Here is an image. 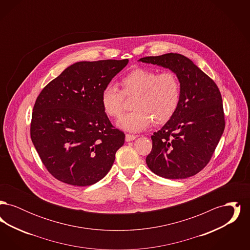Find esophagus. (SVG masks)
<instances>
[{"instance_id":"esophagus-1","label":"esophagus","mask_w":250,"mask_h":250,"mask_svg":"<svg viewBox=\"0 0 250 250\" xmlns=\"http://www.w3.org/2000/svg\"><path fill=\"white\" fill-rule=\"evenodd\" d=\"M136 138H137V137H136L135 135H131V134H126V135H125V141H126V142H132V141H134Z\"/></svg>"}]
</instances>
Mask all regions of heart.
<instances>
[{"label":"heart","instance_id":"1","mask_svg":"<svg viewBox=\"0 0 250 250\" xmlns=\"http://www.w3.org/2000/svg\"><path fill=\"white\" fill-rule=\"evenodd\" d=\"M122 91L108 83L101 92V105L107 116L118 119L125 109V96L135 97L133 112L118 122L122 129L139 132L153 124L161 125L175 113L181 99V83L175 73H157L147 68H134L121 80Z\"/></svg>","mask_w":250,"mask_h":250}]
</instances>
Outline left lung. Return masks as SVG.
<instances>
[{
  "label": "left lung",
  "instance_id": "8db88e82",
  "mask_svg": "<svg viewBox=\"0 0 250 250\" xmlns=\"http://www.w3.org/2000/svg\"><path fill=\"white\" fill-rule=\"evenodd\" d=\"M174 72L181 83V99L173 116L151 137L146 164L158 176L185 179L206 166L225 128L222 97L214 81L190 59L167 53L140 59Z\"/></svg>",
  "mask_w": 250,
  "mask_h": 250
}]
</instances>
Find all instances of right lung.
<instances>
[{
  "mask_svg": "<svg viewBox=\"0 0 250 250\" xmlns=\"http://www.w3.org/2000/svg\"><path fill=\"white\" fill-rule=\"evenodd\" d=\"M128 60L78 62L36 98L31 139L48 172L62 183L87 187L104 178L125 143L101 105V92Z\"/></svg>",
  "mask_w": 250,
  "mask_h": 250,
  "instance_id": "add662e5",
  "label": "right lung"
}]
</instances>
